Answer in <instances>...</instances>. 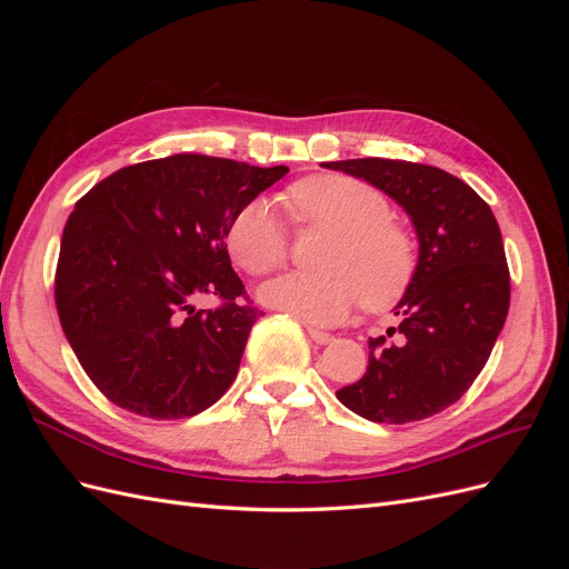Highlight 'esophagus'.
Returning a JSON list of instances; mask_svg holds the SVG:
<instances>
[{
	"label": "esophagus",
	"instance_id": "1",
	"mask_svg": "<svg viewBox=\"0 0 569 569\" xmlns=\"http://www.w3.org/2000/svg\"><path fill=\"white\" fill-rule=\"evenodd\" d=\"M308 337H311L316 343H332L335 341V337L330 335V332H322V330H316V327H308Z\"/></svg>",
	"mask_w": 569,
	"mask_h": 569
}]
</instances>
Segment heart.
<instances>
[{"instance_id": "obj_1", "label": "heart", "mask_w": 569, "mask_h": 569, "mask_svg": "<svg viewBox=\"0 0 569 569\" xmlns=\"http://www.w3.org/2000/svg\"><path fill=\"white\" fill-rule=\"evenodd\" d=\"M297 222L335 232L316 274L287 272L258 289V299L306 325H335L353 306L385 311L399 301L418 266L412 234L391 220L389 199L368 182L347 176H316L287 192ZM228 251L244 272L268 274L287 261L284 222L266 199L239 209L228 228Z\"/></svg>"}]
</instances>
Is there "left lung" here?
<instances>
[{
	"label": "left lung",
	"instance_id": "8db88e82",
	"mask_svg": "<svg viewBox=\"0 0 569 569\" xmlns=\"http://www.w3.org/2000/svg\"><path fill=\"white\" fill-rule=\"evenodd\" d=\"M343 170L403 206L420 251L393 316L368 341V370L337 399L370 422L425 420L456 403L487 366L510 306V272L498 222L470 184L441 168L349 159Z\"/></svg>",
	"mask_w": 569,
	"mask_h": 569
}]
</instances>
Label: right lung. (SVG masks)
Listing matches in <instances>:
<instances>
[{
    "label": "right lung",
    "instance_id": "obj_1",
    "mask_svg": "<svg viewBox=\"0 0 569 569\" xmlns=\"http://www.w3.org/2000/svg\"><path fill=\"white\" fill-rule=\"evenodd\" d=\"M289 173L176 153L97 182L68 216L54 299L63 335L116 406L180 420L234 382L258 308L232 270L228 228ZM211 293L223 303L197 312Z\"/></svg>",
    "mask_w": 569,
    "mask_h": 569
}]
</instances>
